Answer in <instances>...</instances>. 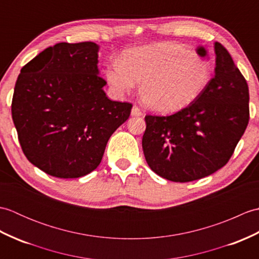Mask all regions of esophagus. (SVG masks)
Segmentation results:
<instances>
[{
    "instance_id": "obj_1",
    "label": "esophagus",
    "mask_w": 259,
    "mask_h": 259,
    "mask_svg": "<svg viewBox=\"0 0 259 259\" xmlns=\"http://www.w3.org/2000/svg\"><path fill=\"white\" fill-rule=\"evenodd\" d=\"M131 114L135 115V117H140V115L142 114V111L138 106H136L135 104V106L133 107V110H131Z\"/></svg>"
}]
</instances>
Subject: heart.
Here are the masks:
<instances>
[{"label": "heart", "instance_id": "1", "mask_svg": "<svg viewBox=\"0 0 259 259\" xmlns=\"http://www.w3.org/2000/svg\"><path fill=\"white\" fill-rule=\"evenodd\" d=\"M109 83L118 93L140 83V99L157 112H174L189 106L211 79V64L199 54L170 42L133 49L121 62L107 69Z\"/></svg>", "mask_w": 259, "mask_h": 259}]
</instances>
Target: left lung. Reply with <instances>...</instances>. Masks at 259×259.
Returning a JSON list of instances; mask_svg holds the SVG:
<instances>
[{"instance_id": "1", "label": "left lung", "mask_w": 259, "mask_h": 259, "mask_svg": "<svg viewBox=\"0 0 259 259\" xmlns=\"http://www.w3.org/2000/svg\"><path fill=\"white\" fill-rule=\"evenodd\" d=\"M214 75L201 95L171 115L147 114V163L160 177L188 183L216 172L233 156L249 121V90L229 52L214 42ZM200 56H206L202 48Z\"/></svg>"}]
</instances>
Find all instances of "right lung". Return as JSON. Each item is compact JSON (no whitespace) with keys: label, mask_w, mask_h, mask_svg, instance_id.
I'll return each mask as SVG.
<instances>
[{"label":"right lung","mask_w":259,"mask_h":259,"mask_svg":"<svg viewBox=\"0 0 259 259\" xmlns=\"http://www.w3.org/2000/svg\"><path fill=\"white\" fill-rule=\"evenodd\" d=\"M93 42L57 43L21 69L12 119L31 163L57 178H79L101 162L110 137L133 103L112 101L99 75Z\"/></svg>","instance_id":"right-lung-1"}]
</instances>
